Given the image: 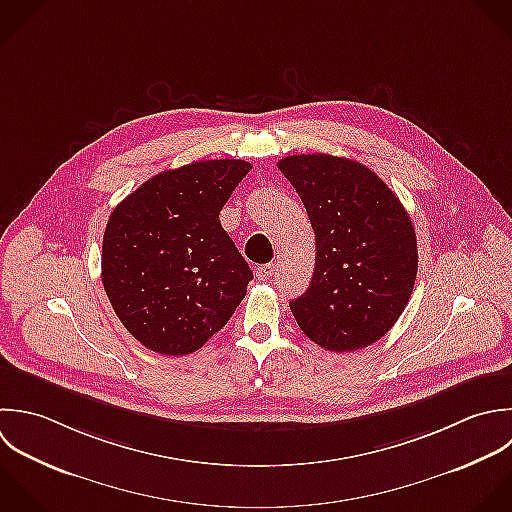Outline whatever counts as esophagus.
I'll list each match as a JSON object with an SVG mask.
<instances>
[{"mask_svg": "<svg viewBox=\"0 0 512 512\" xmlns=\"http://www.w3.org/2000/svg\"><path fill=\"white\" fill-rule=\"evenodd\" d=\"M273 273H275V265H273V263H267V265H261V267H257V269H255V275H257V279H259V281H267V279H271V277H273Z\"/></svg>", "mask_w": 512, "mask_h": 512, "instance_id": "esophagus-1", "label": "esophagus"}]
</instances>
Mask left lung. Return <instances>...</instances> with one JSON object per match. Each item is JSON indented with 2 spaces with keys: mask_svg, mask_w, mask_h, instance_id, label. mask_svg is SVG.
Returning a JSON list of instances; mask_svg holds the SVG:
<instances>
[{
  "mask_svg": "<svg viewBox=\"0 0 512 512\" xmlns=\"http://www.w3.org/2000/svg\"><path fill=\"white\" fill-rule=\"evenodd\" d=\"M281 173L299 193L315 231L309 289L289 303L319 347L351 353L379 341L405 311L419 267L409 213L363 163L327 153L289 155Z\"/></svg>",
  "mask_w": 512,
  "mask_h": 512,
  "instance_id": "8db88e82",
  "label": "left lung"
}]
</instances>
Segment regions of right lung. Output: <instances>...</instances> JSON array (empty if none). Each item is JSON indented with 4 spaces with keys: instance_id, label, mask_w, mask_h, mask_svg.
Returning <instances> with one entry per match:
<instances>
[{
    "instance_id": "1",
    "label": "right lung",
    "mask_w": 512,
    "mask_h": 512,
    "mask_svg": "<svg viewBox=\"0 0 512 512\" xmlns=\"http://www.w3.org/2000/svg\"><path fill=\"white\" fill-rule=\"evenodd\" d=\"M249 171L243 159L195 161L147 179L111 211L101 281L143 347L195 353L243 301L253 273L219 211Z\"/></svg>"
}]
</instances>
